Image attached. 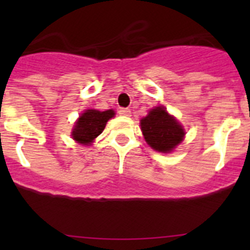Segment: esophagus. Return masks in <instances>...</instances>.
<instances>
[{"label":"esophagus","instance_id":"1","mask_svg":"<svg viewBox=\"0 0 250 250\" xmlns=\"http://www.w3.org/2000/svg\"><path fill=\"white\" fill-rule=\"evenodd\" d=\"M119 114L120 115H123V116H130V115H131V111H130L129 109H120L119 110Z\"/></svg>","mask_w":250,"mask_h":250}]
</instances>
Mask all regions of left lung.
<instances>
[{"label": "left lung", "instance_id": "left-lung-1", "mask_svg": "<svg viewBox=\"0 0 250 250\" xmlns=\"http://www.w3.org/2000/svg\"><path fill=\"white\" fill-rule=\"evenodd\" d=\"M143 135L147 145L159 152H171L185 135L182 124L167 111L164 106H156L140 120Z\"/></svg>", "mask_w": 250, "mask_h": 250}]
</instances>
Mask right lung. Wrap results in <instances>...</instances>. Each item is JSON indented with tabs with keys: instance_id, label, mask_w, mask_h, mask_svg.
<instances>
[{
	"instance_id": "obj_1",
	"label": "right lung",
	"mask_w": 250,
	"mask_h": 250,
	"mask_svg": "<svg viewBox=\"0 0 250 250\" xmlns=\"http://www.w3.org/2000/svg\"><path fill=\"white\" fill-rule=\"evenodd\" d=\"M114 110H85L75 123L71 136L76 143L83 145H91L92 141L100 135L106 126V123L114 118Z\"/></svg>"
}]
</instances>
